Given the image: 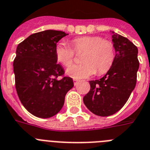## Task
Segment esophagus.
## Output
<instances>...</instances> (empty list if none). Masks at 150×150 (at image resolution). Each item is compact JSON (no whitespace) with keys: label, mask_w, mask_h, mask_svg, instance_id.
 I'll return each instance as SVG.
<instances>
[{"label":"esophagus","mask_w":150,"mask_h":150,"mask_svg":"<svg viewBox=\"0 0 150 150\" xmlns=\"http://www.w3.org/2000/svg\"><path fill=\"white\" fill-rule=\"evenodd\" d=\"M74 84H75V86H77L78 84H79V83L80 82V81L78 80V79H74Z\"/></svg>","instance_id":"1"}]
</instances>
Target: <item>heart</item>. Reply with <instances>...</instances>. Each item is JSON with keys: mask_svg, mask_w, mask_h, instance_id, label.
Segmentation results:
<instances>
[{"mask_svg": "<svg viewBox=\"0 0 150 150\" xmlns=\"http://www.w3.org/2000/svg\"><path fill=\"white\" fill-rule=\"evenodd\" d=\"M71 48L65 42L57 43L54 48L56 59L64 66L73 62L74 53L83 52V63L68 68L66 73L75 79H86L94 75L106 73L115 60V47L112 42L100 36H83L71 40Z\"/></svg>", "mask_w": 150, "mask_h": 150, "instance_id": "1", "label": "heart"}]
</instances>
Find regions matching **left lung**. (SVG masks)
<instances>
[{
	"mask_svg": "<svg viewBox=\"0 0 150 150\" xmlns=\"http://www.w3.org/2000/svg\"><path fill=\"white\" fill-rule=\"evenodd\" d=\"M112 38L115 50L112 66L103 78L90 81L91 89L83 98L87 108L99 116H109L119 111L137 83V47L114 32Z\"/></svg>",
	"mask_w": 150,
	"mask_h": 150,
	"instance_id": "8db88e82",
	"label": "left lung"
}]
</instances>
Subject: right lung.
<instances>
[{"instance_id":"1","label":"right lung","mask_w":150,"mask_h":150,"mask_svg":"<svg viewBox=\"0 0 150 150\" xmlns=\"http://www.w3.org/2000/svg\"><path fill=\"white\" fill-rule=\"evenodd\" d=\"M67 35L46 30L31 35L16 48L13 71L18 97L23 106L38 118L57 115L64 105L66 94L73 88L70 77L59 79L64 69L57 63L54 53L57 43Z\"/></svg>"}]
</instances>
